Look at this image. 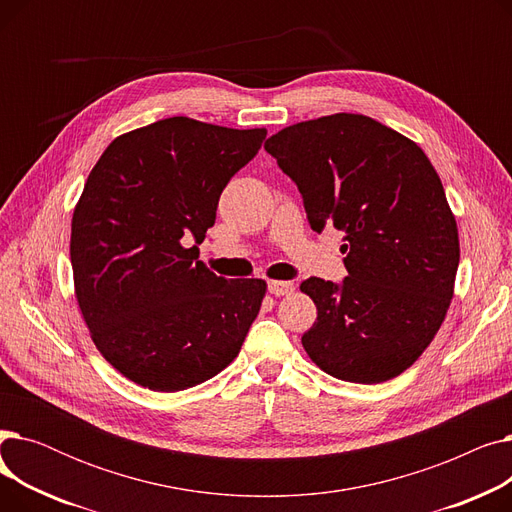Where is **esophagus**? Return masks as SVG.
Wrapping results in <instances>:
<instances>
[{
    "instance_id": "obj_1",
    "label": "esophagus",
    "mask_w": 512,
    "mask_h": 512,
    "mask_svg": "<svg viewBox=\"0 0 512 512\" xmlns=\"http://www.w3.org/2000/svg\"><path fill=\"white\" fill-rule=\"evenodd\" d=\"M267 290H270V294H274V297H288V294L294 292V284L272 280L270 284H267Z\"/></svg>"
}]
</instances>
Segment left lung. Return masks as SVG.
Here are the masks:
<instances>
[{
  "instance_id": "8db88e82",
  "label": "left lung",
  "mask_w": 512,
  "mask_h": 512,
  "mask_svg": "<svg viewBox=\"0 0 512 512\" xmlns=\"http://www.w3.org/2000/svg\"><path fill=\"white\" fill-rule=\"evenodd\" d=\"M303 195L309 224L344 230L348 276L309 278L317 321L301 342L344 382L382 384L438 334L461 259L454 213L423 149L363 114H332L265 141Z\"/></svg>"
}]
</instances>
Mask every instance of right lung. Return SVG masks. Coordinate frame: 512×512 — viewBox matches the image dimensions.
I'll list each match as a JSON object with an SVG mask.
<instances>
[{
    "label": "right lung",
    "mask_w": 512,
    "mask_h": 512,
    "mask_svg": "<svg viewBox=\"0 0 512 512\" xmlns=\"http://www.w3.org/2000/svg\"><path fill=\"white\" fill-rule=\"evenodd\" d=\"M265 134L174 116L120 134L91 170L72 215L74 297L97 351L130 382L186 390L240 353L265 280L215 276L181 238L201 245Z\"/></svg>",
    "instance_id": "1"
}]
</instances>
